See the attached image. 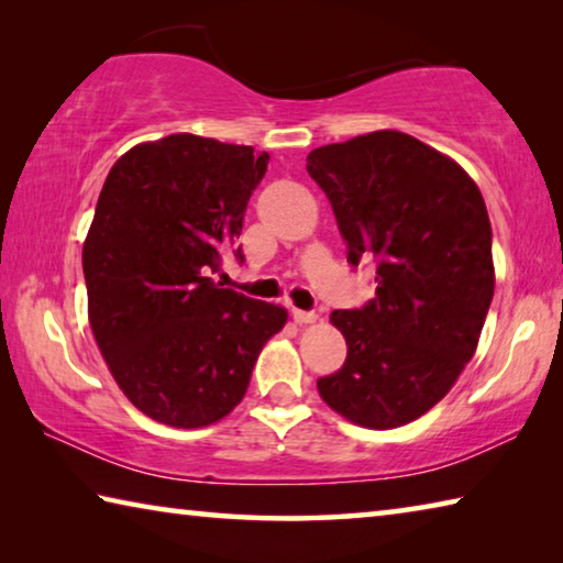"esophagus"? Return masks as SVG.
Segmentation results:
<instances>
[{
  "instance_id": "34e87169",
  "label": "esophagus",
  "mask_w": 563,
  "mask_h": 563,
  "mask_svg": "<svg viewBox=\"0 0 563 563\" xmlns=\"http://www.w3.org/2000/svg\"><path fill=\"white\" fill-rule=\"evenodd\" d=\"M291 317H294V321H297V323H311V321H317V313H313V311H303V309H297V307H291Z\"/></svg>"
}]
</instances>
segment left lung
Wrapping results in <instances>:
<instances>
[{
	"label": "left lung",
	"mask_w": 563,
	"mask_h": 563,
	"mask_svg": "<svg viewBox=\"0 0 563 563\" xmlns=\"http://www.w3.org/2000/svg\"><path fill=\"white\" fill-rule=\"evenodd\" d=\"M307 170L329 197L349 262H376V297L331 313L349 353L317 388L356 426H406L475 356L495 294L485 200L457 163L398 131L317 147Z\"/></svg>",
	"instance_id": "obj_1"
}]
</instances>
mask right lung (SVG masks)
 I'll return each instance as SVG.
<instances>
[{"mask_svg":"<svg viewBox=\"0 0 563 563\" xmlns=\"http://www.w3.org/2000/svg\"><path fill=\"white\" fill-rule=\"evenodd\" d=\"M269 155L175 133L121 155L84 244L88 321L125 398L173 428L212 426L250 386L287 309L220 289Z\"/></svg>","mask_w":563,"mask_h":563,"instance_id":"right-lung-1","label":"right lung"}]
</instances>
